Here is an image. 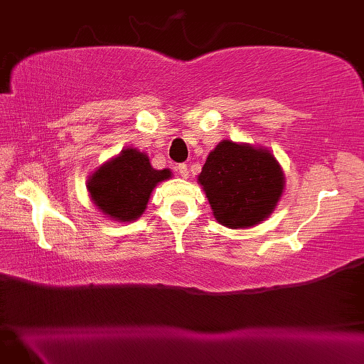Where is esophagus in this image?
Segmentation results:
<instances>
[{
  "label": "esophagus",
  "mask_w": 364,
  "mask_h": 364,
  "mask_svg": "<svg viewBox=\"0 0 364 364\" xmlns=\"http://www.w3.org/2000/svg\"><path fill=\"white\" fill-rule=\"evenodd\" d=\"M176 172L180 173V176L184 178V180H186V178H189V168H188L186 164H180V166H178V167H176Z\"/></svg>",
  "instance_id": "obj_1"
}]
</instances>
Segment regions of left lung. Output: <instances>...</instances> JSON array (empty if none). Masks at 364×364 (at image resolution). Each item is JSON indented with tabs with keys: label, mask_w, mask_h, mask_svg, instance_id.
<instances>
[{
	"label": "left lung",
	"mask_w": 364,
	"mask_h": 364,
	"mask_svg": "<svg viewBox=\"0 0 364 364\" xmlns=\"http://www.w3.org/2000/svg\"><path fill=\"white\" fill-rule=\"evenodd\" d=\"M198 183L215 220L228 228H249L272 214L284 176L269 150L225 139L208 154Z\"/></svg>",
	"instance_id": "left-lung-1"
}]
</instances>
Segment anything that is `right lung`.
<instances>
[{"mask_svg": "<svg viewBox=\"0 0 364 364\" xmlns=\"http://www.w3.org/2000/svg\"><path fill=\"white\" fill-rule=\"evenodd\" d=\"M170 176L168 168H153L145 153L129 146L90 175L87 191L92 202L107 218L131 222L144 214L156 184Z\"/></svg>", "mask_w": 364, "mask_h": 364, "instance_id": "obj_1", "label": "right lung"}]
</instances>
